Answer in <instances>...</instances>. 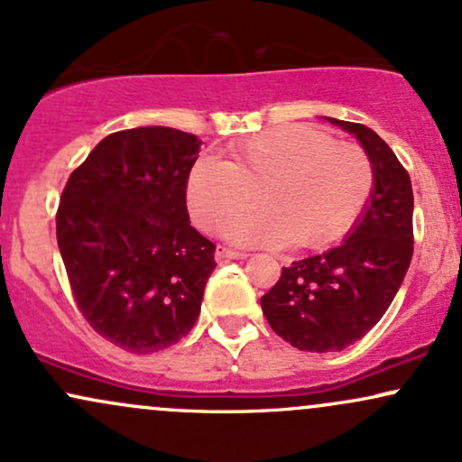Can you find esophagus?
I'll list each match as a JSON object with an SVG mask.
<instances>
[{"instance_id": "34e87169", "label": "esophagus", "mask_w": 462, "mask_h": 462, "mask_svg": "<svg viewBox=\"0 0 462 462\" xmlns=\"http://www.w3.org/2000/svg\"><path fill=\"white\" fill-rule=\"evenodd\" d=\"M215 258L219 263H224V261H241V258H247V254L235 252V249L219 245V247H217V252H215Z\"/></svg>"}]
</instances>
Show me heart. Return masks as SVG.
Segmentation results:
<instances>
[{
    "instance_id": "b5f03b06",
    "label": "heart",
    "mask_w": 462,
    "mask_h": 462,
    "mask_svg": "<svg viewBox=\"0 0 462 462\" xmlns=\"http://www.w3.org/2000/svg\"><path fill=\"white\" fill-rule=\"evenodd\" d=\"M230 162L199 158L187 180L190 217L219 232L256 204L267 208L227 227L238 245L317 249L341 241L375 187L369 156L312 125H286L236 143Z\"/></svg>"
}]
</instances>
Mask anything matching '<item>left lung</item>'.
<instances>
[{
    "label": "left lung",
    "mask_w": 462,
    "mask_h": 462,
    "mask_svg": "<svg viewBox=\"0 0 462 462\" xmlns=\"http://www.w3.org/2000/svg\"><path fill=\"white\" fill-rule=\"evenodd\" d=\"M328 121L367 152L375 187L349 236L319 256L295 261L261 298L272 330L304 352H341L375 326L404 282L412 258L411 176L374 130Z\"/></svg>",
    "instance_id": "1"
}]
</instances>
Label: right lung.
Instances as JSON below:
<instances>
[{
  "label": "right lung",
  "instance_id": "add662e5",
  "mask_svg": "<svg viewBox=\"0 0 462 462\" xmlns=\"http://www.w3.org/2000/svg\"><path fill=\"white\" fill-rule=\"evenodd\" d=\"M201 141L150 125L95 145L67 180L56 238L84 319L106 341L152 354L187 337L215 269V243L189 221Z\"/></svg>",
  "mask_w": 462,
  "mask_h": 462
}]
</instances>
